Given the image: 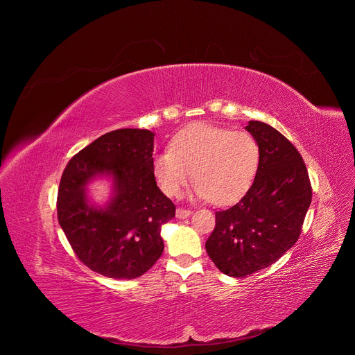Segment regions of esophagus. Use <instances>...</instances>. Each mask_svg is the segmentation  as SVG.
Masks as SVG:
<instances>
[{
  "mask_svg": "<svg viewBox=\"0 0 355 355\" xmlns=\"http://www.w3.org/2000/svg\"><path fill=\"white\" fill-rule=\"evenodd\" d=\"M191 215V211L189 209H185V208H177V212H175V216L178 219H185Z\"/></svg>",
  "mask_w": 355,
  "mask_h": 355,
  "instance_id": "1",
  "label": "esophagus"
}]
</instances>
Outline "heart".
Returning <instances> with one entry per match:
<instances>
[{"mask_svg":"<svg viewBox=\"0 0 355 355\" xmlns=\"http://www.w3.org/2000/svg\"><path fill=\"white\" fill-rule=\"evenodd\" d=\"M259 164L260 146L251 133L199 123L180 132L170 150L155 156L153 174L160 189L175 196L192 171V196L226 205L251 187Z\"/></svg>","mask_w":355,"mask_h":355,"instance_id":"obj_1","label":"heart"}]
</instances>
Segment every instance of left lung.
<instances>
[{
  "label": "left lung",
  "instance_id": "left-lung-1",
  "mask_svg": "<svg viewBox=\"0 0 355 355\" xmlns=\"http://www.w3.org/2000/svg\"><path fill=\"white\" fill-rule=\"evenodd\" d=\"M260 146L254 181L236 205L218 211L207 252L226 275L240 278L270 267L297 241L312 185L296 147L277 129L250 121Z\"/></svg>",
  "mask_w": 355,
  "mask_h": 355
}]
</instances>
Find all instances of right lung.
<instances>
[{"mask_svg":"<svg viewBox=\"0 0 355 355\" xmlns=\"http://www.w3.org/2000/svg\"><path fill=\"white\" fill-rule=\"evenodd\" d=\"M155 133L118 129L105 133L67 163L58 193V219L78 260L94 272L133 279L160 259L162 225L175 205L153 174ZM111 175L114 196L104 209L89 206L86 184Z\"/></svg>","mask_w":355,"mask_h":355,"instance_id":"right-lung-1","label":"right lung"}]
</instances>
